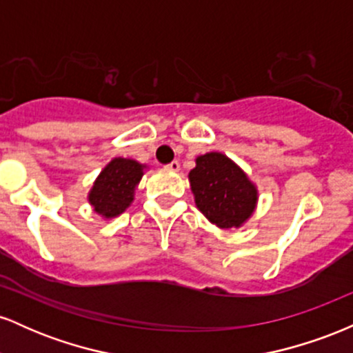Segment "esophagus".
I'll list each match as a JSON object with an SVG mask.
<instances>
[{
	"instance_id": "34e87169",
	"label": "esophagus",
	"mask_w": 353,
	"mask_h": 353,
	"mask_svg": "<svg viewBox=\"0 0 353 353\" xmlns=\"http://www.w3.org/2000/svg\"><path fill=\"white\" fill-rule=\"evenodd\" d=\"M165 168H168L169 171H172V172H179V169H181V164L177 163V161H172V163H169L168 165H165Z\"/></svg>"
}]
</instances>
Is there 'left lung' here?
I'll use <instances>...</instances> for the list:
<instances>
[{"label":"left lung","mask_w":353,"mask_h":353,"mask_svg":"<svg viewBox=\"0 0 353 353\" xmlns=\"http://www.w3.org/2000/svg\"><path fill=\"white\" fill-rule=\"evenodd\" d=\"M189 182L197 209L221 229L242 228L257 208V185L222 152L197 157Z\"/></svg>","instance_id":"obj_1"}]
</instances>
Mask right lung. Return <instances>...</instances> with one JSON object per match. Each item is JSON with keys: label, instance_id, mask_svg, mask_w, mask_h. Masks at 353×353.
I'll list each match as a JSON object with an SVG mask.
<instances>
[{"label": "right lung", "instance_id": "right-lung-1", "mask_svg": "<svg viewBox=\"0 0 353 353\" xmlns=\"http://www.w3.org/2000/svg\"><path fill=\"white\" fill-rule=\"evenodd\" d=\"M148 165L134 159L114 157L96 177L88 201L96 214L104 219L117 217L134 201V190Z\"/></svg>", "mask_w": 353, "mask_h": 353}]
</instances>
